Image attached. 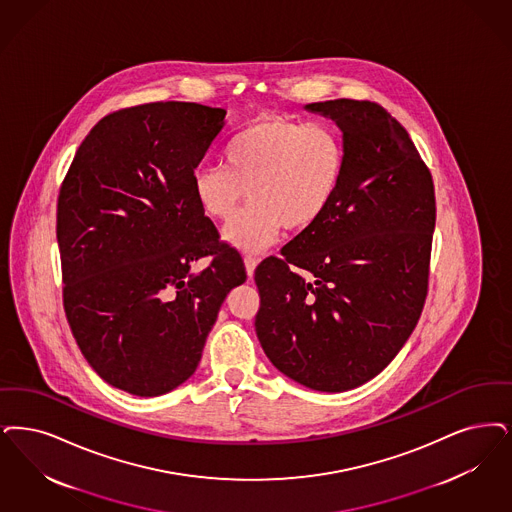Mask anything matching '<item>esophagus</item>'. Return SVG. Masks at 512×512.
<instances>
[{
  "label": "esophagus",
  "mask_w": 512,
  "mask_h": 512,
  "mask_svg": "<svg viewBox=\"0 0 512 512\" xmlns=\"http://www.w3.org/2000/svg\"><path fill=\"white\" fill-rule=\"evenodd\" d=\"M257 263H259V261H257V259H255V257H253V255H246V259H244V265H246V272H247V276H249V278H251V276H253V272H255V268H257Z\"/></svg>",
  "instance_id": "obj_1"
}]
</instances>
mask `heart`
Instances as JSON below:
<instances>
[{
  "instance_id": "obj_1",
  "label": "heart",
  "mask_w": 512,
  "mask_h": 512,
  "mask_svg": "<svg viewBox=\"0 0 512 512\" xmlns=\"http://www.w3.org/2000/svg\"><path fill=\"white\" fill-rule=\"evenodd\" d=\"M345 144L335 129L265 114L236 131L223 164L194 171V198L209 219L230 221L225 240L242 251L272 246L282 228L307 232L335 202L345 175Z\"/></svg>"
}]
</instances>
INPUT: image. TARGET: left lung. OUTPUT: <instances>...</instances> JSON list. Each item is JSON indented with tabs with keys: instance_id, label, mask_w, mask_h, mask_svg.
Here are the masks:
<instances>
[{
	"instance_id": "left-lung-1",
	"label": "left lung",
	"mask_w": 512,
	"mask_h": 512,
	"mask_svg": "<svg viewBox=\"0 0 512 512\" xmlns=\"http://www.w3.org/2000/svg\"><path fill=\"white\" fill-rule=\"evenodd\" d=\"M305 108L343 131L345 175L320 223L257 266L255 331L289 379L343 392L387 368L417 326L429 287L434 184L408 131L381 104L337 99Z\"/></svg>"
}]
</instances>
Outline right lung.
<instances>
[{
    "instance_id": "add662e5",
    "label": "right lung",
    "mask_w": 512,
    "mask_h": 512,
    "mask_svg": "<svg viewBox=\"0 0 512 512\" xmlns=\"http://www.w3.org/2000/svg\"><path fill=\"white\" fill-rule=\"evenodd\" d=\"M226 110L150 103L104 116L57 205L62 303L89 366L116 389L160 396L196 371L246 266L194 198V169ZM212 263L200 273L191 265Z\"/></svg>"
}]
</instances>
